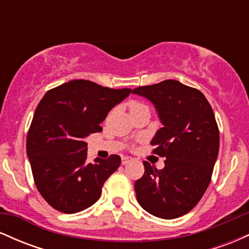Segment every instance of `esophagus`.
<instances>
[{
  "instance_id": "obj_1",
  "label": "esophagus",
  "mask_w": 249,
  "mask_h": 249,
  "mask_svg": "<svg viewBox=\"0 0 249 249\" xmlns=\"http://www.w3.org/2000/svg\"><path fill=\"white\" fill-rule=\"evenodd\" d=\"M131 160H132V158H131V157H123V158H122V164L123 165H126Z\"/></svg>"
}]
</instances>
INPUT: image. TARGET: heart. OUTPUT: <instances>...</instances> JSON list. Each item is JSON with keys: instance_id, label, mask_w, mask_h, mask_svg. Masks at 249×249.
I'll return each mask as SVG.
<instances>
[{"instance_id": "obj_1", "label": "heart", "mask_w": 249, "mask_h": 249, "mask_svg": "<svg viewBox=\"0 0 249 249\" xmlns=\"http://www.w3.org/2000/svg\"><path fill=\"white\" fill-rule=\"evenodd\" d=\"M145 107V105H142V104H141V103H137V102L131 103V108H136V107Z\"/></svg>"}]
</instances>
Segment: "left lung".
I'll return each mask as SVG.
<instances>
[{"label": "left lung", "instance_id": "left-lung-1", "mask_svg": "<svg viewBox=\"0 0 249 249\" xmlns=\"http://www.w3.org/2000/svg\"><path fill=\"white\" fill-rule=\"evenodd\" d=\"M134 95L153 104L162 127L151 141L153 153L164 157L157 170L144 161L145 172L134 184L137 200L146 212L176 219L190 212L210 185L219 153V128L206 97L173 79L139 87Z\"/></svg>", "mask_w": 249, "mask_h": 249}]
</instances>
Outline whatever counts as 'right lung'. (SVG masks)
<instances>
[{
  "mask_svg": "<svg viewBox=\"0 0 249 249\" xmlns=\"http://www.w3.org/2000/svg\"><path fill=\"white\" fill-rule=\"evenodd\" d=\"M131 89H110L76 79L48 91L34 113L27 137V154L34 180L45 201L59 212L87 210L101 198L107 179L121 165V157L88 162L91 133Z\"/></svg>",
  "mask_w": 249,
  "mask_h": 249,
  "instance_id": "right-lung-1",
  "label": "right lung"
}]
</instances>
